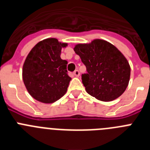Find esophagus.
Masks as SVG:
<instances>
[{
  "label": "esophagus",
  "instance_id": "34e87169",
  "mask_svg": "<svg viewBox=\"0 0 150 150\" xmlns=\"http://www.w3.org/2000/svg\"><path fill=\"white\" fill-rule=\"evenodd\" d=\"M74 76H76V77H78V76H79V71H78V70H76V71L74 72Z\"/></svg>",
  "mask_w": 150,
  "mask_h": 150
}]
</instances>
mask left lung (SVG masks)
<instances>
[{"label":"left lung","instance_id":"obj_1","mask_svg":"<svg viewBox=\"0 0 150 150\" xmlns=\"http://www.w3.org/2000/svg\"><path fill=\"white\" fill-rule=\"evenodd\" d=\"M74 51L86 67L82 82L87 93L103 101H111L122 95L128 85L131 68L116 46L97 39L89 44L76 45Z\"/></svg>","mask_w":150,"mask_h":150}]
</instances>
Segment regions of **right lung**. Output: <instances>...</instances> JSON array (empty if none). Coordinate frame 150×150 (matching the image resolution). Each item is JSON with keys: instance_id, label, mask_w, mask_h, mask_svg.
Instances as JSON below:
<instances>
[{"instance_id": "add662e5", "label": "right lung", "mask_w": 150, "mask_h": 150, "mask_svg": "<svg viewBox=\"0 0 150 150\" xmlns=\"http://www.w3.org/2000/svg\"><path fill=\"white\" fill-rule=\"evenodd\" d=\"M66 45L49 38L36 44L28 55L22 78L28 91L36 100L50 104L66 93L71 78L67 74V62L60 56L62 47Z\"/></svg>"}]
</instances>
